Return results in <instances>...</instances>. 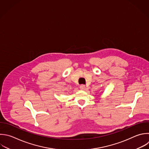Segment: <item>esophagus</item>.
Wrapping results in <instances>:
<instances>
[{
	"label": "esophagus",
	"mask_w": 149,
	"mask_h": 149,
	"mask_svg": "<svg viewBox=\"0 0 149 149\" xmlns=\"http://www.w3.org/2000/svg\"><path fill=\"white\" fill-rule=\"evenodd\" d=\"M80 90H84L86 89V86H85V85H84V84H81V85H80Z\"/></svg>",
	"instance_id": "34e87169"
}]
</instances>
